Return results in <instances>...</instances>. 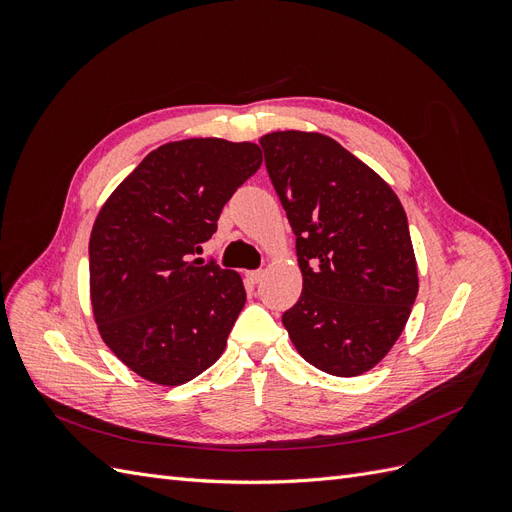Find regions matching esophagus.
Masks as SVG:
<instances>
[{
  "label": "esophagus",
  "mask_w": 512,
  "mask_h": 512,
  "mask_svg": "<svg viewBox=\"0 0 512 512\" xmlns=\"http://www.w3.org/2000/svg\"><path fill=\"white\" fill-rule=\"evenodd\" d=\"M245 277H247V282H250V284H258L262 277H265V271H247Z\"/></svg>",
  "instance_id": "obj_1"
}]
</instances>
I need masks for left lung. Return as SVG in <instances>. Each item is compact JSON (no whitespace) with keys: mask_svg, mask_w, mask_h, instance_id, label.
Segmentation results:
<instances>
[{"mask_svg":"<svg viewBox=\"0 0 512 512\" xmlns=\"http://www.w3.org/2000/svg\"><path fill=\"white\" fill-rule=\"evenodd\" d=\"M273 188L297 235L303 292L282 316L303 359L331 376L374 369L395 346L418 292L397 194L331 136L260 138Z\"/></svg>","mask_w":512,"mask_h":512,"instance_id":"8db88e82","label":"left lung"}]
</instances>
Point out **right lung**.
<instances>
[{
    "label": "right lung",
    "instance_id": "obj_1",
    "mask_svg": "<svg viewBox=\"0 0 512 512\" xmlns=\"http://www.w3.org/2000/svg\"><path fill=\"white\" fill-rule=\"evenodd\" d=\"M260 164L256 143L185 138L153 149L106 198L89 239L91 312L134 374L179 386L222 356L243 280L192 254Z\"/></svg>",
    "mask_w": 512,
    "mask_h": 512
}]
</instances>
